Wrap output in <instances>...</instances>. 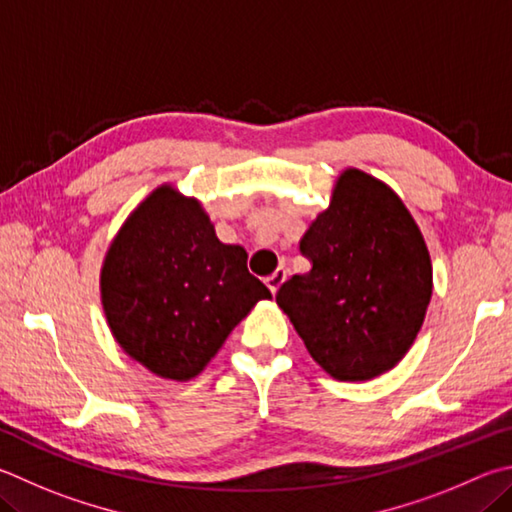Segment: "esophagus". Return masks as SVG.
Returning a JSON list of instances; mask_svg holds the SVG:
<instances>
[{
	"mask_svg": "<svg viewBox=\"0 0 512 512\" xmlns=\"http://www.w3.org/2000/svg\"><path fill=\"white\" fill-rule=\"evenodd\" d=\"M284 280H286V271H284V268H277L273 275L266 277V286L271 288V293L275 295L277 291H280V286L284 284Z\"/></svg>",
	"mask_w": 512,
	"mask_h": 512,
	"instance_id": "1",
	"label": "esophagus"
}]
</instances>
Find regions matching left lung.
Returning a JSON list of instances; mask_svg holds the SVG:
<instances>
[{"instance_id": "8db88e82", "label": "left lung", "mask_w": 512, "mask_h": 512, "mask_svg": "<svg viewBox=\"0 0 512 512\" xmlns=\"http://www.w3.org/2000/svg\"><path fill=\"white\" fill-rule=\"evenodd\" d=\"M300 250L311 271L284 282L275 300L311 358L349 383L394 369L414 345L432 297L430 250L401 197L347 167Z\"/></svg>"}]
</instances>
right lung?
Masks as SVG:
<instances>
[{"label":"right lung","mask_w":512,"mask_h":512,"mask_svg":"<svg viewBox=\"0 0 512 512\" xmlns=\"http://www.w3.org/2000/svg\"><path fill=\"white\" fill-rule=\"evenodd\" d=\"M246 259L219 241L199 199L161 185L125 219L100 268L111 336L154 376H199L250 309L271 300Z\"/></svg>","instance_id":"add662e5"}]
</instances>
